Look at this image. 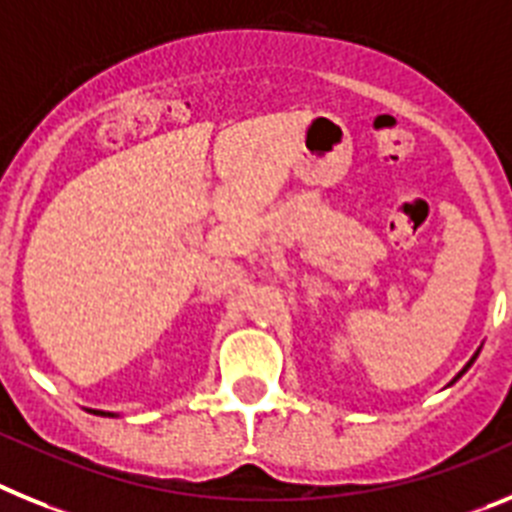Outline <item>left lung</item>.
Returning <instances> with one entry per match:
<instances>
[{
	"instance_id": "left-lung-1",
	"label": "left lung",
	"mask_w": 512,
	"mask_h": 512,
	"mask_svg": "<svg viewBox=\"0 0 512 512\" xmlns=\"http://www.w3.org/2000/svg\"><path fill=\"white\" fill-rule=\"evenodd\" d=\"M477 355H479V350H477V353H474V355H471V361H469V363H466V366H464V368H461V371H459V373H456V379H453V381H459V379H461V376H464V373H466V371H469V368H471V363L477 361ZM453 381H451V384H453Z\"/></svg>"
}]
</instances>
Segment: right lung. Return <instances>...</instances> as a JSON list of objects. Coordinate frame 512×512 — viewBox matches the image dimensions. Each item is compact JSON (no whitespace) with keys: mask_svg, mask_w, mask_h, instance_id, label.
<instances>
[{"mask_svg":"<svg viewBox=\"0 0 512 512\" xmlns=\"http://www.w3.org/2000/svg\"><path fill=\"white\" fill-rule=\"evenodd\" d=\"M90 412H95V415H105V417H113V415H110V412H102V410H90Z\"/></svg>","mask_w":512,"mask_h":512,"instance_id":"obj_1","label":"right lung"}]
</instances>
